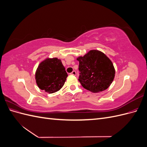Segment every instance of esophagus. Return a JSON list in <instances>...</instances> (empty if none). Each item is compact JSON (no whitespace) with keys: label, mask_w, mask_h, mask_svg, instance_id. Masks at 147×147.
I'll list each match as a JSON object with an SVG mask.
<instances>
[{"label":"esophagus","mask_w":147,"mask_h":147,"mask_svg":"<svg viewBox=\"0 0 147 147\" xmlns=\"http://www.w3.org/2000/svg\"><path fill=\"white\" fill-rule=\"evenodd\" d=\"M70 74H71V75H77V72H76V71H75V70H74V71H72V72L70 73Z\"/></svg>","instance_id":"obj_1"}]
</instances>
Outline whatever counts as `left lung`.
<instances>
[{
    "label": "left lung",
    "mask_w": 147,
    "mask_h": 147,
    "mask_svg": "<svg viewBox=\"0 0 147 147\" xmlns=\"http://www.w3.org/2000/svg\"><path fill=\"white\" fill-rule=\"evenodd\" d=\"M79 61L78 80L82 86L92 92H99L107 89L112 83L115 70L112 61L103 53L91 50Z\"/></svg>",
    "instance_id": "obj_1"
}]
</instances>
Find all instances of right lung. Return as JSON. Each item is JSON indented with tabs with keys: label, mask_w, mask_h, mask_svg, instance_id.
I'll return each instance as SVG.
<instances>
[{
	"label": "right lung",
	"mask_w": 147,
	"mask_h": 147,
	"mask_svg": "<svg viewBox=\"0 0 147 147\" xmlns=\"http://www.w3.org/2000/svg\"><path fill=\"white\" fill-rule=\"evenodd\" d=\"M67 76L61 59L56 57L42 61L35 72L38 88L49 94L59 91L63 86Z\"/></svg>",
	"instance_id": "obj_1"
}]
</instances>
